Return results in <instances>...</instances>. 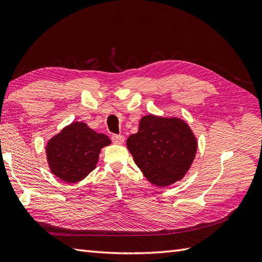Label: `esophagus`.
<instances>
[{
  "label": "esophagus",
  "mask_w": 262,
  "mask_h": 262,
  "mask_svg": "<svg viewBox=\"0 0 262 262\" xmlns=\"http://www.w3.org/2000/svg\"><path fill=\"white\" fill-rule=\"evenodd\" d=\"M111 140L115 144H122L125 141V137L122 135H113L111 136Z\"/></svg>",
  "instance_id": "obj_1"
}]
</instances>
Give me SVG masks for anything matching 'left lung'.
I'll return each instance as SVG.
<instances>
[{
  "mask_svg": "<svg viewBox=\"0 0 262 262\" xmlns=\"http://www.w3.org/2000/svg\"><path fill=\"white\" fill-rule=\"evenodd\" d=\"M127 148L146 179L158 187L181 180L197 152L190 127L178 117L144 116L138 132L127 138Z\"/></svg>",
  "mask_w": 262,
  "mask_h": 262,
  "instance_id": "8db88e82",
  "label": "left lung"
}]
</instances>
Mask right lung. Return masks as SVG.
Here are the masks:
<instances>
[{
	"instance_id": "1",
	"label": "right lung",
	"mask_w": 262,
	"mask_h": 262,
	"mask_svg": "<svg viewBox=\"0 0 262 262\" xmlns=\"http://www.w3.org/2000/svg\"><path fill=\"white\" fill-rule=\"evenodd\" d=\"M110 138L91 129L85 122H72L47 142L49 169L60 180L75 183L96 169L101 148Z\"/></svg>"
}]
</instances>
